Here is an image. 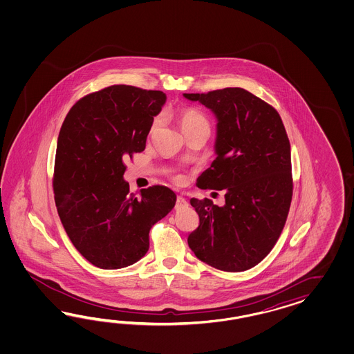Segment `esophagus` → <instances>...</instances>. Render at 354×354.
Instances as JSON below:
<instances>
[{
	"label": "esophagus",
	"mask_w": 354,
	"mask_h": 354,
	"mask_svg": "<svg viewBox=\"0 0 354 354\" xmlns=\"http://www.w3.org/2000/svg\"><path fill=\"white\" fill-rule=\"evenodd\" d=\"M188 206V203H187V200L182 197V196H178V198H176V205H175V207L179 210V209H183V207H187Z\"/></svg>",
	"instance_id": "1"
}]
</instances>
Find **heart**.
I'll list each match as a JSON object with an SVG mask.
<instances>
[{
  "mask_svg": "<svg viewBox=\"0 0 354 354\" xmlns=\"http://www.w3.org/2000/svg\"><path fill=\"white\" fill-rule=\"evenodd\" d=\"M160 118L153 119L151 126H150V135L158 129L160 126ZM179 122L182 126L183 132L188 131V129H197V127H206L209 129V120L205 117L203 113H200L198 110L194 109H185L183 110L179 115Z\"/></svg>",
  "mask_w": 354,
  "mask_h": 354,
  "instance_id": "b5f03b06",
  "label": "heart"
}]
</instances>
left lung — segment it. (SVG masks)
<instances>
[{
    "label": "left lung",
    "mask_w": 354,
    "mask_h": 354,
    "mask_svg": "<svg viewBox=\"0 0 354 354\" xmlns=\"http://www.w3.org/2000/svg\"><path fill=\"white\" fill-rule=\"evenodd\" d=\"M216 117L215 158L197 187L225 191V204L192 198L200 225L188 245L223 271L254 268L277 244L290 212V145L278 111L243 88L184 93Z\"/></svg>",
    "instance_id": "8db88e82"
}]
</instances>
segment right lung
Masks as SVG:
<instances>
[{"instance_id": "1", "label": "right lung", "mask_w": 354, "mask_h": 354, "mask_svg": "<svg viewBox=\"0 0 354 354\" xmlns=\"http://www.w3.org/2000/svg\"><path fill=\"white\" fill-rule=\"evenodd\" d=\"M166 95L111 86L80 98L59 131L53 189L57 212L79 253L97 268H127L145 256L149 231L176 203L165 185L129 192L124 160L145 149Z\"/></svg>"}]
</instances>
